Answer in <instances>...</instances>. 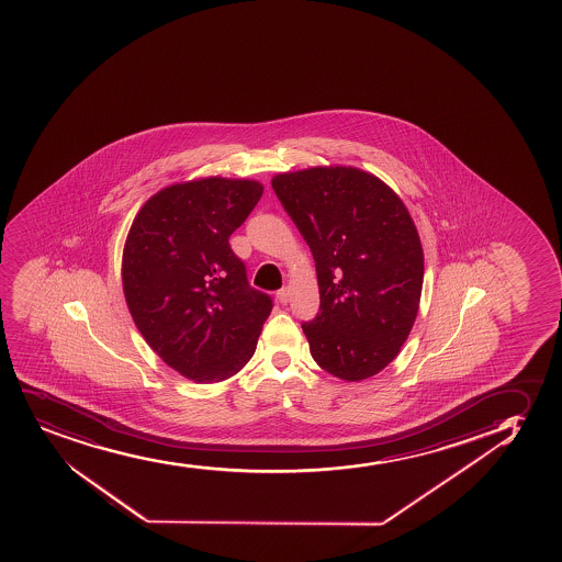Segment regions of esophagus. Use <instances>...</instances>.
<instances>
[{"label": "esophagus", "mask_w": 562, "mask_h": 562, "mask_svg": "<svg viewBox=\"0 0 562 562\" xmlns=\"http://www.w3.org/2000/svg\"><path fill=\"white\" fill-rule=\"evenodd\" d=\"M290 296H291L290 290H288V288H282V290L278 291V293H277L278 303H280V304L290 303Z\"/></svg>", "instance_id": "obj_1"}]
</instances>
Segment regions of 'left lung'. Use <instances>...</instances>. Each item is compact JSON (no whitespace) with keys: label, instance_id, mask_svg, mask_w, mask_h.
<instances>
[{"label":"left lung","instance_id":"8db88e82","mask_svg":"<svg viewBox=\"0 0 562 562\" xmlns=\"http://www.w3.org/2000/svg\"><path fill=\"white\" fill-rule=\"evenodd\" d=\"M272 189L316 261L319 314L304 323L325 372L357 383L396 359L415 325L423 243L402 198L370 171L314 166Z\"/></svg>","mask_w":562,"mask_h":562}]
</instances>
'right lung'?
Here are the masks:
<instances>
[{
  "label": "right lung",
  "instance_id": "obj_1",
  "mask_svg": "<svg viewBox=\"0 0 562 562\" xmlns=\"http://www.w3.org/2000/svg\"><path fill=\"white\" fill-rule=\"evenodd\" d=\"M263 194L254 179L202 177L158 190L126 235V306L153 351L194 383H218L252 359L271 314L246 282L229 235Z\"/></svg>",
  "mask_w": 562,
  "mask_h": 562
}]
</instances>
